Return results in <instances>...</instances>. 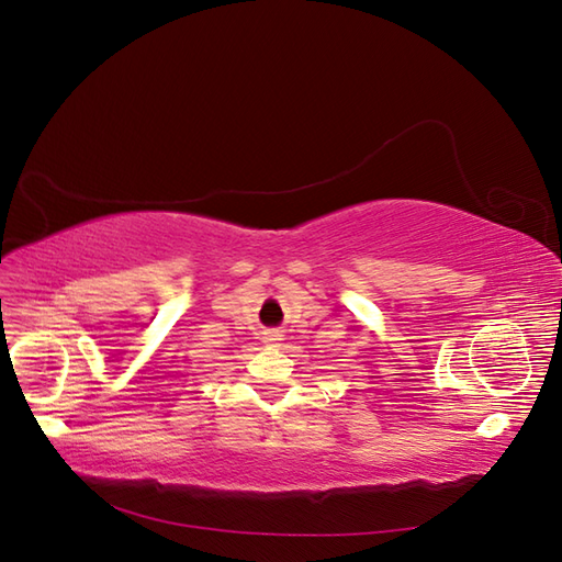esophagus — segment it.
<instances>
[{
    "label": "esophagus",
    "instance_id": "1",
    "mask_svg": "<svg viewBox=\"0 0 562 562\" xmlns=\"http://www.w3.org/2000/svg\"><path fill=\"white\" fill-rule=\"evenodd\" d=\"M281 339H283L281 330H267V333H265V342L271 345V347H277V345L281 342Z\"/></svg>",
    "mask_w": 562,
    "mask_h": 562
}]
</instances>
